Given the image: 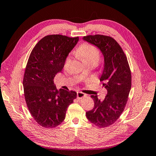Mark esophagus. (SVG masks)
<instances>
[{
  "instance_id": "esophagus-1",
  "label": "esophagus",
  "mask_w": 156,
  "mask_h": 156,
  "mask_svg": "<svg viewBox=\"0 0 156 156\" xmlns=\"http://www.w3.org/2000/svg\"><path fill=\"white\" fill-rule=\"evenodd\" d=\"M86 96L87 95L85 94H84V93H83V92H78L77 93V98L78 99H82V98H84V97H86Z\"/></svg>"
}]
</instances>
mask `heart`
Wrapping results in <instances>:
<instances>
[{
	"label": "heart",
	"instance_id": "obj_1",
	"mask_svg": "<svg viewBox=\"0 0 156 156\" xmlns=\"http://www.w3.org/2000/svg\"><path fill=\"white\" fill-rule=\"evenodd\" d=\"M77 54L83 62L93 61L98 63L100 59V52L96 47L89 43H83L79 47ZM70 60L69 56L66 59V62Z\"/></svg>",
	"mask_w": 156,
	"mask_h": 156
}]
</instances>
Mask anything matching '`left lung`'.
<instances>
[{
    "instance_id": "8db88e82",
    "label": "left lung",
    "mask_w": 156,
    "mask_h": 156,
    "mask_svg": "<svg viewBox=\"0 0 156 156\" xmlns=\"http://www.w3.org/2000/svg\"><path fill=\"white\" fill-rule=\"evenodd\" d=\"M83 39L98 47L103 54L105 66L100 80L107 90L103 100L92 95L94 107L86 112V116L98 127H108L119 118L127 102L131 87L130 67L122 47L112 37L96 34Z\"/></svg>"
}]
</instances>
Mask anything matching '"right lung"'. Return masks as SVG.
<instances>
[{
  "instance_id": "add662e5",
  "label": "right lung",
  "mask_w": 156,
  "mask_h": 156,
  "mask_svg": "<svg viewBox=\"0 0 156 156\" xmlns=\"http://www.w3.org/2000/svg\"><path fill=\"white\" fill-rule=\"evenodd\" d=\"M78 40L79 37L60 34L46 36L29 57L23 83L25 98L34 120L43 127L53 129L60 125L69 105L77 96L74 91L57 90L54 79Z\"/></svg>"
}]
</instances>
